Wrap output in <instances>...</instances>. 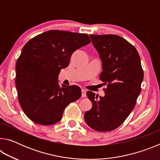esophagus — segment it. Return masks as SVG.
I'll use <instances>...</instances> for the list:
<instances>
[{"label":"esophagus","instance_id":"obj_1","mask_svg":"<svg viewBox=\"0 0 160 160\" xmlns=\"http://www.w3.org/2000/svg\"><path fill=\"white\" fill-rule=\"evenodd\" d=\"M86 92H87V91L85 90V89H82V97H86Z\"/></svg>","mask_w":160,"mask_h":160}]
</instances>
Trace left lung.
I'll use <instances>...</instances> for the list:
<instances>
[{
  "instance_id": "obj_1",
  "label": "left lung",
  "mask_w": 160,
  "mask_h": 160,
  "mask_svg": "<svg viewBox=\"0 0 160 160\" xmlns=\"http://www.w3.org/2000/svg\"><path fill=\"white\" fill-rule=\"evenodd\" d=\"M90 37L102 61L99 78L107 88L104 97L87 92L92 107L84 118L95 131H110L118 128L134 109L144 74L136 48L123 38L114 34Z\"/></svg>"
}]
</instances>
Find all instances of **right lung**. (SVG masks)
Masks as SVG:
<instances>
[{
  "instance_id": "obj_1",
  "label": "right lung",
  "mask_w": 160,
  "mask_h": 160,
  "mask_svg": "<svg viewBox=\"0 0 160 160\" xmlns=\"http://www.w3.org/2000/svg\"><path fill=\"white\" fill-rule=\"evenodd\" d=\"M90 42L87 34L50 30L24 46L16 63L15 85L22 109L33 122H58L65 108L80 98L79 87H61L58 75L68 66L72 53Z\"/></svg>"
}]
</instances>
